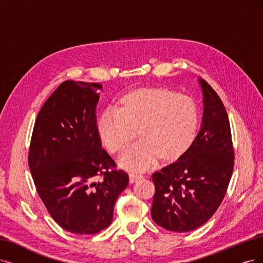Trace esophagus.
<instances>
[{"instance_id": "1", "label": "esophagus", "mask_w": 263, "mask_h": 263, "mask_svg": "<svg viewBox=\"0 0 263 263\" xmlns=\"http://www.w3.org/2000/svg\"><path fill=\"white\" fill-rule=\"evenodd\" d=\"M129 178H130V183H135L137 181L143 179V176H141V174H137V173H130Z\"/></svg>"}]
</instances>
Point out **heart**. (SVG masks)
<instances>
[{
  "mask_svg": "<svg viewBox=\"0 0 263 263\" xmlns=\"http://www.w3.org/2000/svg\"><path fill=\"white\" fill-rule=\"evenodd\" d=\"M199 115L189 96L166 87L146 86L125 93L117 110L105 111L97 122V132L111 154L122 153L119 164L131 171H144L157 159L177 162L191 149L197 137Z\"/></svg>",
  "mask_w": 263,
  "mask_h": 263,
  "instance_id": "heart-1",
  "label": "heart"
}]
</instances>
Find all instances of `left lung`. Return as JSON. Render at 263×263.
Here are the masks:
<instances>
[{
  "label": "left lung",
  "instance_id": "8db88e82",
  "mask_svg": "<svg viewBox=\"0 0 263 263\" xmlns=\"http://www.w3.org/2000/svg\"><path fill=\"white\" fill-rule=\"evenodd\" d=\"M200 130L182 159L155 172L152 218L172 232H190L213 216L226 196L234 168L229 117L219 95L203 79Z\"/></svg>",
  "mask_w": 263,
  "mask_h": 263
}]
</instances>
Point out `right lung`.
Segmentation results:
<instances>
[{
    "instance_id": "add662e5",
    "label": "right lung",
    "mask_w": 263,
    "mask_h": 263,
    "mask_svg": "<svg viewBox=\"0 0 263 263\" xmlns=\"http://www.w3.org/2000/svg\"><path fill=\"white\" fill-rule=\"evenodd\" d=\"M99 83L63 82L39 111L28 163L39 196L58 226L96 234L110 226L129 176L116 169L97 132ZM103 180L95 182L96 176Z\"/></svg>"
}]
</instances>
